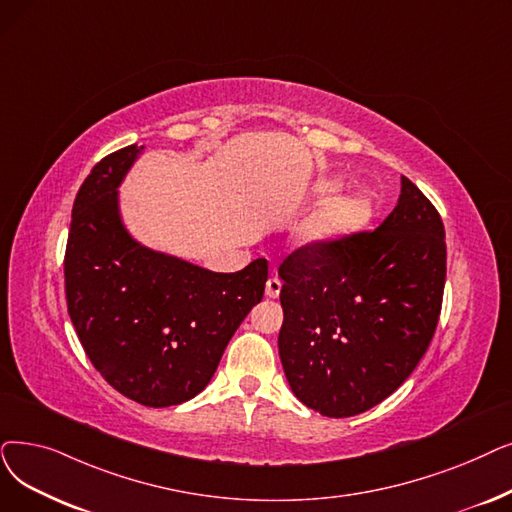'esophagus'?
I'll return each instance as SVG.
<instances>
[{"label":"esophagus","mask_w":512,"mask_h":512,"mask_svg":"<svg viewBox=\"0 0 512 512\" xmlns=\"http://www.w3.org/2000/svg\"><path fill=\"white\" fill-rule=\"evenodd\" d=\"M280 291H282V280H280L278 276H272V278L268 280V284H265V295L276 299V297L280 295Z\"/></svg>","instance_id":"1"}]
</instances>
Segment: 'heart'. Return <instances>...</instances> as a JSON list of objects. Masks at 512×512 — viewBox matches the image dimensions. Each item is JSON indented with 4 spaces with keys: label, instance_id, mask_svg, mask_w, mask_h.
Segmentation results:
<instances>
[{
    "label": "heart",
    "instance_id": "heart-1",
    "mask_svg": "<svg viewBox=\"0 0 512 512\" xmlns=\"http://www.w3.org/2000/svg\"><path fill=\"white\" fill-rule=\"evenodd\" d=\"M332 190V186H326ZM372 215V201L368 196H351L335 203L322 211L311 224L307 226L309 238H330L349 230L364 226Z\"/></svg>",
    "mask_w": 512,
    "mask_h": 512
}]
</instances>
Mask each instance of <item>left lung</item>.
Here are the masks:
<instances>
[{
  "label": "left lung",
  "mask_w": 512,
  "mask_h": 512,
  "mask_svg": "<svg viewBox=\"0 0 512 512\" xmlns=\"http://www.w3.org/2000/svg\"><path fill=\"white\" fill-rule=\"evenodd\" d=\"M446 230L408 177L376 230L307 242L280 265L286 381L330 418L381 404L429 349L446 286Z\"/></svg>",
  "instance_id": "8db88e82"
}]
</instances>
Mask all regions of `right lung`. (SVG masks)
<instances>
[{"mask_svg":"<svg viewBox=\"0 0 512 512\" xmlns=\"http://www.w3.org/2000/svg\"><path fill=\"white\" fill-rule=\"evenodd\" d=\"M131 144L81 184L64 253L66 307L102 379L142 406L167 408L201 393L251 307L268 261L234 274L148 251L119 217L117 186L136 161Z\"/></svg>","mask_w":512,"mask_h":512,"instance_id":"obj_1","label":"right lung"}]
</instances>
